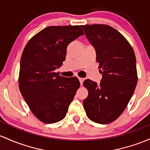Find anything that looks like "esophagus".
<instances>
[{
  "instance_id": "1",
  "label": "esophagus",
  "mask_w": 150,
  "mask_h": 150,
  "mask_svg": "<svg viewBox=\"0 0 150 150\" xmlns=\"http://www.w3.org/2000/svg\"><path fill=\"white\" fill-rule=\"evenodd\" d=\"M78 79H79V81H80V84H81V85H83V81H84V78H78Z\"/></svg>"
}]
</instances>
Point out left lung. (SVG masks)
Masks as SVG:
<instances>
[{
    "label": "left lung",
    "instance_id": "left-lung-1",
    "mask_svg": "<svg viewBox=\"0 0 150 150\" xmlns=\"http://www.w3.org/2000/svg\"><path fill=\"white\" fill-rule=\"evenodd\" d=\"M96 50V61L103 78L99 85L85 80L83 86L88 95L83 100L90 120L108 124L125 110L137 83L136 57L129 42L114 28L103 24L81 25Z\"/></svg>",
    "mask_w": 150,
    "mask_h": 150
}]
</instances>
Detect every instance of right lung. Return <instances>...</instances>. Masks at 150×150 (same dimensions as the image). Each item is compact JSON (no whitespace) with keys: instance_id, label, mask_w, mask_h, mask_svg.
<instances>
[{"instance_id":"right-lung-1","label":"right lung","mask_w":150,"mask_h":150,"mask_svg":"<svg viewBox=\"0 0 150 150\" xmlns=\"http://www.w3.org/2000/svg\"><path fill=\"white\" fill-rule=\"evenodd\" d=\"M84 35L79 25L49 26L30 39L20 64L19 89L30 110L44 123L62 120L80 84L55 69L65 60L69 43Z\"/></svg>"}]
</instances>
